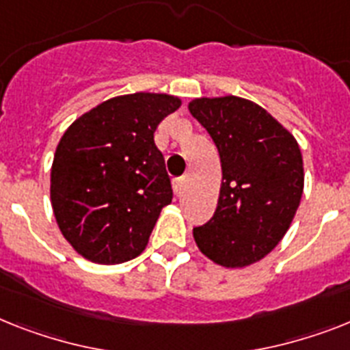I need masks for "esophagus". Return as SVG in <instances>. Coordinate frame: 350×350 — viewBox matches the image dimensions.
Here are the masks:
<instances>
[{"mask_svg":"<svg viewBox=\"0 0 350 350\" xmlns=\"http://www.w3.org/2000/svg\"><path fill=\"white\" fill-rule=\"evenodd\" d=\"M186 189V178H177V180H173V191L177 193V195H182V191Z\"/></svg>","mask_w":350,"mask_h":350,"instance_id":"esophagus-1","label":"esophagus"}]
</instances>
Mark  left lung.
I'll return each mask as SVG.
<instances>
[{"instance_id": "8db88e82", "label": "left lung", "mask_w": 350, "mask_h": 350, "mask_svg": "<svg viewBox=\"0 0 350 350\" xmlns=\"http://www.w3.org/2000/svg\"><path fill=\"white\" fill-rule=\"evenodd\" d=\"M215 141L221 186L215 215L193 238L225 268L261 261L290 229L304 191V163L290 130L239 96L195 98L187 105Z\"/></svg>"}]
</instances>
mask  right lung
<instances>
[{
	"label": "right lung",
	"mask_w": 350,
	"mask_h": 350,
	"mask_svg": "<svg viewBox=\"0 0 350 350\" xmlns=\"http://www.w3.org/2000/svg\"><path fill=\"white\" fill-rule=\"evenodd\" d=\"M180 103L161 92L114 96L83 112L60 137L51 207L62 236L82 258L118 265L146 248L173 198L154 132Z\"/></svg>",
	"instance_id": "right-lung-1"
}]
</instances>
